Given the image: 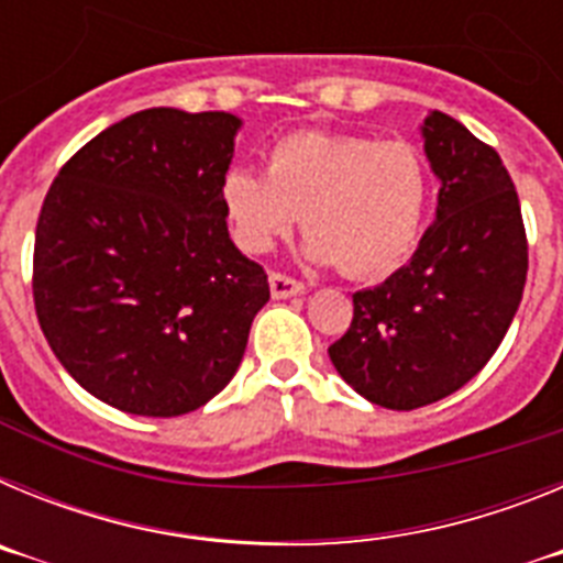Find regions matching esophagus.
I'll return each instance as SVG.
<instances>
[{"label":"esophagus","mask_w":563,"mask_h":563,"mask_svg":"<svg viewBox=\"0 0 563 563\" xmlns=\"http://www.w3.org/2000/svg\"><path fill=\"white\" fill-rule=\"evenodd\" d=\"M305 292V285L296 278L285 276V273H271V296L273 298H292Z\"/></svg>","instance_id":"obj_1"}]
</instances>
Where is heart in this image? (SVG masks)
I'll list each match as a JSON object with an SVG mask.
<instances>
[{
  "mask_svg": "<svg viewBox=\"0 0 563 563\" xmlns=\"http://www.w3.org/2000/svg\"><path fill=\"white\" fill-rule=\"evenodd\" d=\"M220 200L242 251L267 253L301 213L310 262L377 278L415 247L429 177L409 143L307 129L273 143L265 172L231 168Z\"/></svg>",
  "mask_w": 563,
  "mask_h": 563,
  "instance_id": "1",
  "label": "heart"
}]
</instances>
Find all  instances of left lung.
I'll return each instance as SVG.
<instances>
[{"instance_id": "obj_1", "label": "left lung", "mask_w": 563, "mask_h": 563, "mask_svg": "<svg viewBox=\"0 0 563 563\" xmlns=\"http://www.w3.org/2000/svg\"><path fill=\"white\" fill-rule=\"evenodd\" d=\"M422 148L440 180L437 217L409 265L352 296L330 361L383 409L411 411L462 389L499 350L519 310L527 236L501 157L460 121L429 112Z\"/></svg>"}]
</instances>
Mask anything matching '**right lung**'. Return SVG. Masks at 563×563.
Wrapping results in <instances>:
<instances>
[{"instance_id":"add662e5","label":"right lung","mask_w":563,"mask_h":563,"mask_svg":"<svg viewBox=\"0 0 563 563\" xmlns=\"http://www.w3.org/2000/svg\"><path fill=\"white\" fill-rule=\"evenodd\" d=\"M242 121L154 107L96 134L44 197L33 301L49 350L112 409L177 417L236 375L267 273L220 186Z\"/></svg>"}]
</instances>
